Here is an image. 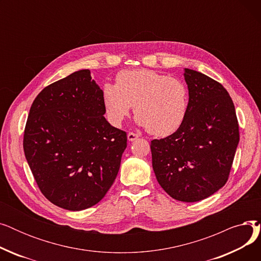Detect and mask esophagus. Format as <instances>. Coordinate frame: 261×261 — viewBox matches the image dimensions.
Returning a JSON list of instances; mask_svg holds the SVG:
<instances>
[{
	"label": "esophagus",
	"instance_id": "obj_1",
	"mask_svg": "<svg viewBox=\"0 0 261 261\" xmlns=\"http://www.w3.org/2000/svg\"><path fill=\"white\" fill-rule=\"evenodd\" d=\"M127 138H128V141H129V142H133V141H135L136 139L139 138V135L133 133V132H129L128 135H127Z\"/></svg>",
	"mask_w": 261,
	"mask_h": 261
}]
</instances>
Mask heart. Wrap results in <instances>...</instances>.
<instances>
[{"instance_id":"heart-1","label":"heart","mask_w":261,"mask_h":261,"mask_svg":"<svg viewBox=\"0 0 261 261\" xmlns=\"http://www.w3.org/2000/svg\"><path fill=\"white\" fill-rule=\"evenodd\" d=\"M101 97L113 126L120 125L133 106L135 122L155 136H168L182 126L189 101L182 80L147 68L119 72L115 85H103Z\"/></svg>"}]
</instances>
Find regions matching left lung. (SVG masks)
I'll return each mask as SVG.
<instances>
[{
    "mask_svg": "<svg viewBox=\"0 0 261 261\" xmlns=\"http://www.w3.org/2000/svg\"><path fill=\"white\" fill-rule=\"evenodd\" d=\"M188 110L182 126L151 141L152 167L173 199L197 202L226 183L239 143L235 106L228 92L211 77L184 68Z\"/></svg>",
    "mask_w": 261,
    "mask_h": 261,
    "instance_id": "8db88e82",
    "label": "left lung"
}]
</instances>
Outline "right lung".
<instances>
[{
	"label": "right lung",
	"instance_id": "1",
	"mask_svg": "<svg viewBox=\"0 0 261 261\" xmlns=\"http://www.w3.org/2000/svg\"><path fill=\"white\" fill-rule=\"evenodd\" d=\"M102 90L90 70L47 86L35 98L24 130L27 163L44 197L78 212L97 204L112 186L127 133L105 118Z\"/></svg>",
	"mask_w": 261,
	"mask_h": 261
}]
</instances>
